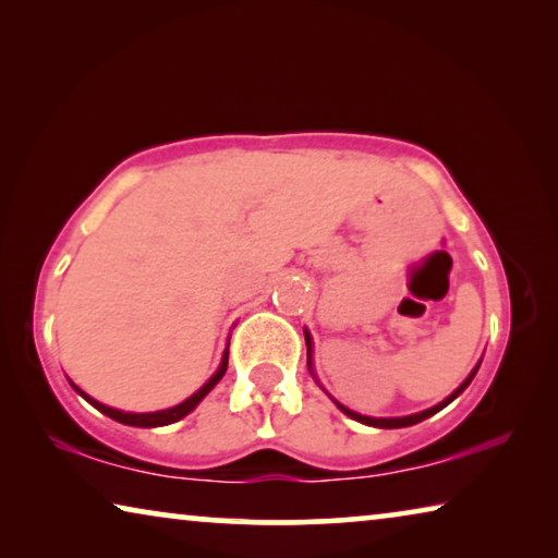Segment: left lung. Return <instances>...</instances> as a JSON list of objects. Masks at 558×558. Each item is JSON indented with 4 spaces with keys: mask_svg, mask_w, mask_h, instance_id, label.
Returning <instances> with one entry per match:
<instances>
[{
    "mask_svg": "<svg viewBox=\"0 0 558 558\" xmlns=\"http://www.w3.org/2000/svg\"><path fill=\"white\" fill-rule=\"evenodd\" d=\"M305 342H307V350H311V335L305 332ZM476 369L480 367H474V373L464 379L462 385L457 387V390L447 397L445 402H439L437 407H432V410H424V412H420V414H410V417H392V420H377V417H362V414H355V412H350V410H344V407H340V410L348 414V417H352V420H357V422H362V424H369V427H385V429H395V427H410V424H417V422H422V420H427V417H432V414H437L439 410H445V407L454 400V397L459 395V392H464V387L472 383V377L476 375Z\"/></svg>",
    "mask_w": 558,
    "mask_h": 558,
    "instance_id": "obj_1",
    "label": "left lung"
}]
</instances>
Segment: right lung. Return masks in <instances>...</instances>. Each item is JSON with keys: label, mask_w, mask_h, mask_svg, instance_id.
<instances>
[{"label": "right lung", "mask_w": 558, "mask_h": 558, "mask_svg": "<svg viewBox=\"0 0 558 558\" xmlns=\"http://www.w3.org/2000/svg\"><path fill=\"white\" fill-rule=\"evenodd\" d=\"M226 367H228V352L223 355V362H220V367H218V373L208 379L206 385L201 387V390L196 392V395H191L189 400L185 402H181V404H175V407H171V410H161V412H146V414H134V412H119V410H113V407H106V404H101V402H96V400H92V397L88 395H84L82 390H78V387L74 385V390L84 397V400H88L92 402L96 410L99 412H104L106 417H111V420H117V422H121V424H131V427H163V424H171V422H179L181 417H185V414H189L193 407H196L203 397H206L210 390H214V387L220 383V377L226 375Z\"/></svg>", "instance_id": "right-lung-1"}]
</instances>
